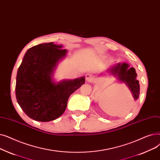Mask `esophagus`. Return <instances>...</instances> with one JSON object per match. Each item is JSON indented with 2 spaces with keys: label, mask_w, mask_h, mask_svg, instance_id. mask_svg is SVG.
I'll list each match as a JSON object with an SVG mask.
<instances>
[{
  "label": "esophagus",
  "mask_w": 160,
  "mask_h": 160,
  "mask_svg": "<svg viewBox=\"0 0 160 160\" xmlns=\"http://www.w3.org/2000/svg\"><path fill=\"white\" fill-rule=\"evenodd\" d=\"M86 81H87L88 82H90L92 81V80L93 79V75L92 74H90V73H87L86 75Z\"/></svg>",
  "instance_id": "1"
}]
</instances>
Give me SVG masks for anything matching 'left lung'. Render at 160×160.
<instances>
[{"instance_id": "left-lung-1", "label": "left lung", "mask_w": 160, "mask_h": 160, "mask_svg": "<svg viewBox=\"0 0 160 160\" xmlns=\"http://www.w3.org/2000/svg\"><path fill=\"white\" fill-rule=\"evenodd\" d=\"M106 72L117 77L120 82L125 83L131 91L134 100H138L139 97L140 86L139 81L137 79L138 75L134 68H130V65L127 63H117L102 72L100 75H104Z\"/></svg>"}]
</instances>
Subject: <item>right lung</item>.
Instances as JSON below:
<instances>
[{"instance_id": "right-lung-1", "label": "right lung", "mask_w": 160, "mask_h": 160, "mask_svg": "<svg viewBox=\"0 0 160 160\" xmlns=\"http://www.w3.org/2000/svg\"><path fill=\"white\" fill-rule=\"evenodd\" d=\"M53 42L41 43L26 52L18 68L16 96L26 115L34 120L49 122L61 116L68 98L85 82V76L55 82L53 73L67 50Z\"/></svg>"}]
</instances>
